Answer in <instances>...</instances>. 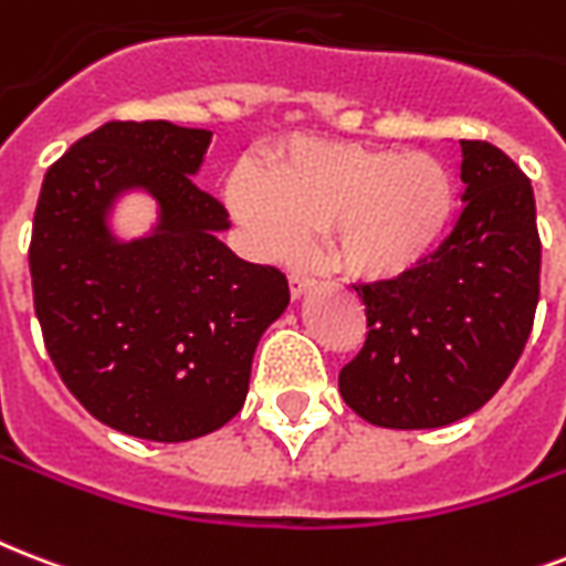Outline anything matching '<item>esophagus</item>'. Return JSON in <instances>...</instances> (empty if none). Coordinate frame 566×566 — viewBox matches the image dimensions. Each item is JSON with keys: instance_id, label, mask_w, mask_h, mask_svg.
<instances>
[{"instance_id": "1", "label": "esophagus", "mask_w": 566, "mask_h": 566, "mask_svg": "<svg viewBox=\"0 0 566 566\" xmlns=\"http://www.w3.org/2000/svg\"><path fill=\"white\" fill-rule=\"evenodd\" d=\"M312 287H314L312 275H300V273L291 275V296H293V300H300L302 293L312 291Z\"/></svg>"}]
</instances>
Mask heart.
<instances>
[{
    "label": "heart",
    "instance_id": "b5f03b06",
    "mask_svg": "<svg viewBox=\"0 0 566 566\" xmlns=\"http://www.w3.org/2000/svg\"><path fill=\"white\" fill-rule=\"evenodd\" d=\"M228 205L254 252L293 261L308 234H326V258L359 282L416 273L446 243L460 210L454 171L437 157L353 142L305 139L273 159L261 180L228 178Z\"/></svg>",
    "mask_w": 566,
    "mask_h": 566
}]
</instances>
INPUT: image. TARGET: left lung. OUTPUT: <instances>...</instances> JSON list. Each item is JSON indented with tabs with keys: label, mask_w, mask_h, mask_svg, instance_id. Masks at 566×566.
Wrapping results in <instances>:
<instances>
[{
	"label": "left lung",
	"mask_w": 566,
	"mask_h": 566,
	"mask_svg": "<svg viewBox=\"0 0 566 566\" xmlns=\"http://www.w3.org/2000/svg\"><path fill=\"white\" fill-rule=\"evenodd\" d=\"M463 213L416 273L356 284L368 335L338 374L365 421L430 430L472 416L511 377L541 300L532 180L490 142L463 139Z\"/></svg>",
	"instance_id": "8db88e82"
}]
</instances>
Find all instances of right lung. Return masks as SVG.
Returning <instances> with one entry per match:
<instances>
[{
	"mask_svg": "<svg viewBox=\"0 0 566 566\" xmlns=\"http://www.w3.org/2000/svg\"><path fill=\"white\" fill-rule=\"evenodd\" d=\"M210 136L109 120L55 159L34 207L29 270L46 353L97 421L150 442L231 421L254 347L291 302L284 273L219 240L228 210L192 180ZM129 188H145L160 219L120 244L108 210Z\"/></svg>",
	"mask_w": 566,
	"mask_h": 566,
	"instance_id": "obj_1",
	"label": "right lung"
}]
</instances>
